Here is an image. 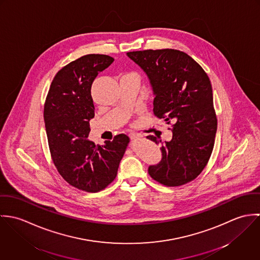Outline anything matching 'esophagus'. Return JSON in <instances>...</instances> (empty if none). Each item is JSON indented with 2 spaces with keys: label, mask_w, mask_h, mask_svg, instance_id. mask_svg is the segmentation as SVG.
I'll list each match as a JSON object with an SVG mask.
<instances>
[{
  "label": "esophagus",
  "mask_w": 260,
  "mask_h": 260,
  "mask_svg": "<svg viewBox=\"0 0 260 260\" xmlns=\"http://www.w3.org/2000/svg\"><path fill=\"white\" fill-rule=\"evenodd\" d=\"M129 137L131 138V140L136 141L138 139H141L143 136L140 133H131V134H129Z\"/></svg>",
  "instance_id": "esophagus-1"
}]
</instances>
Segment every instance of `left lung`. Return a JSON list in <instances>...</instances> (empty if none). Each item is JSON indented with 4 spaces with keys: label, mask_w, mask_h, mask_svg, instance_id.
<instances>
[{
    "label": "left lung",
    "mask_w": 260,
    "mask_h": 260,
    "mask_svg": "<svg viewBox=\"0 0 260 260\" xmlns=\"http://www.w3.org/2000/svg\"><path fill=\"white\" fill-rule=\"evenodd\" d=\"M148 77L154 115L171 125L172 139L163 143L162 159L149 175L169 187L194 180L205 168L215 141L217 118L210 80L202 67L174 49L128 52ZM147 138L161 142L153 135Z\"/></svg>",
    "instance_id": "1"
}]
</instances>
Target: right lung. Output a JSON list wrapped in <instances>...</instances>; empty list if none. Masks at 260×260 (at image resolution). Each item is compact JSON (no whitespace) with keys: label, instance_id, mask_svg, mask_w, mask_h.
Returning <instances> with one entry per match:
<instances>
[{"label":"right lung","instance_id":"obj_1","mask_svg":"<svg viewBox=\"0 0 260 260\" xmlns=\"http://www.w3.org/2000/svg\"><path fill=\"white\" fill-rule=\"evenodd\" d=\"M113 61L107 55L89 54L69 63L54 77L44 106L53 163L70 185L86 192L101 191L113 182L129 143L125 134L103 145L88 139L95 116L91 86Z\"/></svg>","mask_w":260,"mask_h":260}]
</instances>
